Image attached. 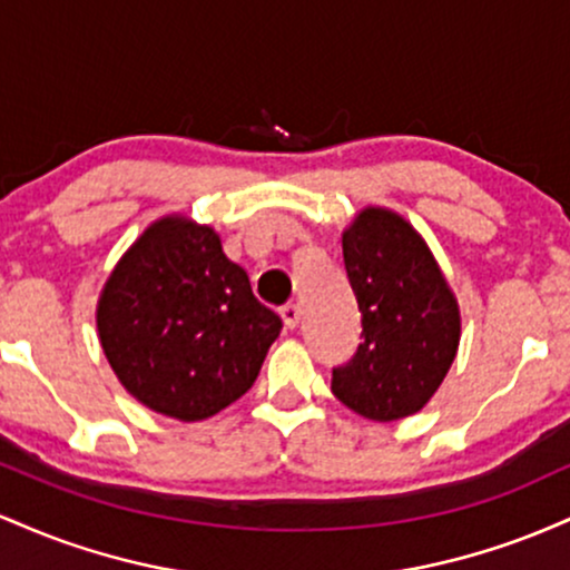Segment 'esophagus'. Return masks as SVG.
Returning a JSON list of instances; mask_svg holds the SVG:
<instances>
[{
    "instance_id": "1",
    "label": "esophagus",
    "mask_w": 570,
    "mask_h": 570,
    "mask_svg": "<svg viewBox=\"0 0 570 570\" xmlns=\"http://www.w3.org/2000/svg\"><path fill=\"white\" fill-rule=\"evenodd\" d=\"M281 318H284L286 330H294L299 324V307L297 305H284L281 307Z\"/></svg>"
}]
</instances>
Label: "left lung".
Masks as SVG:
<instances>
[{"label":"left lung","instance_id":"obj_1","mask_svg":"<svg viewBox=\"0 0 570 570\" xmlns=\"http://www.w3.org/2000/svg\"><path fill=\"white\" fill-rule=\"evenodd\" d=\"M343 263L362 313V343L332 370V394L370 421L415 415L436 394L458 343L461 307L423 235L367 206L343 230Z\"/></svg>","mask_w":570,"mask_h":570}]
</instances>
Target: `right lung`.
Here are the masks:
<instances>
[{"instance_id": "1", "label": "right lung", "mask_w": 570, "mask_h": 570, "mask_svg": "<svg viewBox=\"0 0 570 570\" xmlns=\"http://www.w3.org/2000/svg\"><path fill=\"white\" fill-rule=\"evenodd\" d=\"M96 330L109 367L136 402L195 423L252 389L281 318L257 303L214 227L168 214L109 273Z\"/></svg>"}]
</instances>
